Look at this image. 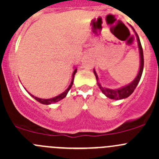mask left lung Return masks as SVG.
Returning <instances> with one entry per match:
<instances>
[{"label": "left lung", "instance_id": "obj_1", "mask_svg": "<svg viewBox=\"0 0 159 159\" xmlns=\"http://www.w3.org/2000/svg\"><path fill=\"white\" fill-rule=\"evenodd\" d=\"M131 28H132V27H131ZM132 29L134 30V33H135L136 38H137L138 45H139V54H140V68H139V73H138L136 78H134V79L130 83V84H128V85H125L124 86V87H121L118 89H107V88L102 87V84L98 82V77L95 70L94 69V74L96 77V80H97V83L99 89H101V91H102V93H103L105 96H107V97L111 99H114V100L124 99L131 95V94L133 93V91H134V89H136V87H137L138 84H139V81H140L141 79V77H142V71H143V68H144L143 50H142V44H141L140 40H139V36H138L137 33H136L134 28H132Z\"/></svg>", "mask_w": 159, "mask_h": 159}]
</instances>
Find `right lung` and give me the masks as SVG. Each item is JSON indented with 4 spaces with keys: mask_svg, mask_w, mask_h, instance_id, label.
<instances>
[{
    "mask_svg": "<svg viewBox=\"0 0 159 159\" xmlns=\"http://www.w3.org/2000/svg\"><path fill=\"white\" fill-rule=\"evenodd\" d=\"M77 72V68H75V70H74L73 72V75H72V80H71V82H70L69 87L68 88V89H66V91H64L63 93H61V94H59V95L56 96V97L54 98H49V99H43V98H37L35 97V96L32 95L31 94H30L29 92V94H30V96L31 97H33L35 99V100L38 101V102H40V103L43 104V105H51V104H54V103H56V102H59V101H61V99H63L64 98L66 97L67 94H68V92L69 91V90L70 89V88H71L72 84H73V82H74V78H75V75L76 74ZM27 91V90H26Z\"/></svg>",
    "mask_w": 159,
    "mask_h": 159,
    "instance_id": "1",
    "label": "right lung"
}]
</instances>
